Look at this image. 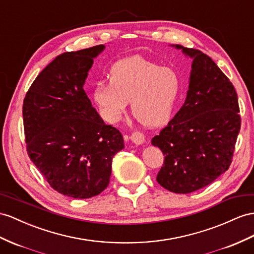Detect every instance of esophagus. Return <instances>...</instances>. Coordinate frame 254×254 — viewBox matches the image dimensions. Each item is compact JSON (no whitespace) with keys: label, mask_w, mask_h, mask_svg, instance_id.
<instances>
[{"label":"esophagus","mask_w":254,"mask_h":254,"mask_svg":"<svg viewBox=\"0 0 254 254\" xmlns=\"http://www.w3.org/2000/svg\"><path fill=\"white\" fill-rule=\"evenodd\" d=\"M129 138H131V140L136 145H141V144H144V142H145V135L139 131L133 132L131 134V136H129Z\"/></svg>","instance_id":"obj_1"}]
</instances>
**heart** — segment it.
Returning a JSON list of instances; mask_svg holds the SVG:
<instances>
[{
    "mask_svg": "<svg viewBox=\"0 0 254 254\" xmlns=\"http://www.w3.org/2000/svg\"><path fill=\"white\" fill-rule=\"evenodd\" d=\"M180 87V78L173 68L133 56L113 65L109 83H97L93 97L107 122L119 121L131 100L134 118L141 126L158 127L170 121Z\"/></svg>",
    "mask_w": 254,
    "mask_h": 254,
    "instance_id": "obj_1",
    "label": "heart"
}]
</instances>
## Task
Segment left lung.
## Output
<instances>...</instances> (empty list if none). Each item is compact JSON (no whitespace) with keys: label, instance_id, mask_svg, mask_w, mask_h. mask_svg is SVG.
Masks as SVG:
<instances>
[{"label":"left lung","instance_id":"left-lung-1","mask_svg":"<svg viewBox=\"0 0 254 254\" xmlns=\"http://www.w3.org/2000/svg\"><path fill=\"white\" fill-rule=\"evenodd\" d=\"M175 47L193 60L189 90L183 107L151 144L165 155L158 183L187 194L229 170L242 120L235 88L211 58L197 49Z\"/></svg>","mask_w":254,"mask_h":254}]
</instances>
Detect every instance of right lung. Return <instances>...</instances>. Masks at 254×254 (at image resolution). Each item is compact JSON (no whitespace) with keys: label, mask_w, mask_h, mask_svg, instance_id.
<instances>
[{"label":"right lung","mask_w":254,"mask_h":254,"mask_svg":"<svg viewBox=\"0 0 254 254\" xmlns=\"http://www.w3.org/2000/svg\"><path fill=\"white\" fill-rule=\"evenodd\" d=\"M104 45L64 53L45 67L23 101L27 151L54 190L90 198L106 189L114 155L125 148L119 129L104 123L83 84Z\"/></svg>","instance_id":"right-lung-1"}]
</instances>
